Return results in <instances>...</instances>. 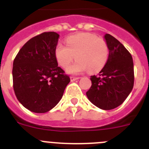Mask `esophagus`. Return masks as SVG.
Listing matches in <instances>:
<instances>
[{
    "mask_svg": "<svg viewBox=\"0 0 149 149\" xmlns=\"http://www.w3.org/2000/svg\"><path fill=\"white\" fill-rule=\"evenodd\" d=\"M70 79H71V81H72V82H73V81H77V80H78L79 79V77H70Z\"/></svg>",
    "mask_w": 149,
    "mask_h": 149,
    "instance_id": "esophagus-1",
    "label": "esophagus"
}]
</instances>
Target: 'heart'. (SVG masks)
Returning a JSON list of instances; mask_svg holds the SVG:
<instances>
[{
    "instance_id": "b5f03b06",
    "label": "heart",
    "mask_w": 149,
    "mask_h": 149,
    "mask_svg": "<svg viewBox=\"0 0 149 149\" xmlns=\"http://www.w3.org/2000/svg\"><path fill=\"white\" fill-rule=\"evenodd\" d=\"M109 48L104 40L89 33H80L68 36L66 45L58 43L55 56L58 63L67 68L73 60L77 61L69 67L71 74H81L89 69L91 73L99 72L108 60Z\"/></svg>"
}]
</instances>
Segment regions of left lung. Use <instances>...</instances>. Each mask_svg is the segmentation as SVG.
I'll list each match as a JSON object with an SVG mask.
<instances>
[{"label": "left lung", "instance_id": "1", "mask_svg": "<svg viewBox=\"0 0 149 149\" xmlns=\"http://www.w3.org/2000/svg\"><path fill=\"white\" fill-rule=\"evenodd\" d=\"M104 39L109 48L108 60L98 76H91L88 99L98 108L112 110L122 104L132 91L134 82L132 56L125 46L110 34Z\"/></svg>", "mask_w": 149, "mask_h": 149}]
</instances>
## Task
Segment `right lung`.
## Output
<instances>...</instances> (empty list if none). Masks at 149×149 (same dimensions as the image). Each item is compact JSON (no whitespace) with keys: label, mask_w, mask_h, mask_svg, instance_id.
<instances>
[{"label":"right lung","mask_w":149,"mask_h":149,"mask_svg":"<svg viewBox=\"0 0 149 149\" xmlns=\"http://www.w3.org/2000/svg\"><path fill=\"white\" fill-rule=\"evenodd\" d=\"M59 36L55 32L34 36L13 61V89L17 99L33 113H43L54 108L70 82L55 56Z\"/></svg>","instance_id":"right-lung-1"}]
</instances>
